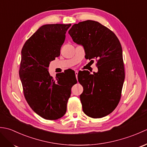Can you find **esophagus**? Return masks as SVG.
<instances>
[{
    "instance_id": "esophagus-1",
    "label": "esophagus",
    "mask_w": 147,
    "mask_h": 147,
    "mask_svg": "<svg viewBox=\"0 0 147 147\" xmlns=\"http://www.w3.org/2000/svg\"><path fill=\"white\" fill-rule=\"evenodd\" d=\"M78 71H75V75H76V79L78 78Z\"/></svg>"
}]
</instances>
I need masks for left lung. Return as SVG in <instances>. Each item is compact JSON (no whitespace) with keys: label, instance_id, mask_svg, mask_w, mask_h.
Listing matches in <instances>:
<instances>
[{"label":"left lung","instance_id":"1","mask_svg":"<svg viewBox=\"0 0 147 147\" xmlns=\"http://www.w3.org/2000/svg\"><path fill=\"white\" fill-rule=\"evenodd\" d=\"M68 33L74 42L83 47L86 59L97 60L96 73L85 71L78 74L83 87V111L92 118L105 117L119 102L125 78L119 40L107 27L92 20L73 24Z\"/></svg>","mask_w":147,"mask_h":147}]
</instances>
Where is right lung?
Returning a JSON list of instances; mask_svg holds the SVG:
<instances>
[{
  "label": "right lung",
  "instance_id": "right-lung-1",
  "mask_svg": "<svg viewBox=\"0 0 147 147\" xmlns=\"http://www.w3.org/2000/svg\"><path fill=\"white\" fill-rule=\"evenodd\" d=\"M71 24L42 26L24 43L21 51L20 77L24 95L32 110L48 120L62 117L67 111L71 89L77 83L67 71L54 79L50 62L60 55L65 33Z\"/></svg>",
  "mask_w": 147,
  "mask_h": 147
}]
</instances>
